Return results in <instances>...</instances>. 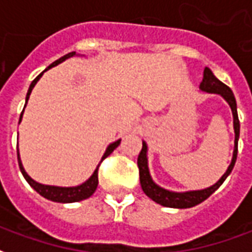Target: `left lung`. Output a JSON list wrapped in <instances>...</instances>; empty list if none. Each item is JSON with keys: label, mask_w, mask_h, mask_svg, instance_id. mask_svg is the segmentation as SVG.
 Returning <instances> with one entry per match:
<instances>
[{"label": "left lung", "mask_w": 252, "mask_h": 252, "mask_svg": "<svg viewBox=\"0 0 252 252\" xmlns=\"http://www.w3.org/2000/svg\"><path fill=\"white\" fill-rule=\"evenodd\" d=\"M201 90H204L206 93H216L220 94L222 98L227 101L231 109H232L233 115V129H235V150H233V157L232 162L229 164L228 170L224 173L220 180L217 181L216 184L208 189L202 190H194V191H185V193H175V191H170L163 188L158 186L151 178L150 171H148V164H147V144L143 142L142 151L137 157V167H139V175H140V185H142L143 191L146 193L153 201H155L159 205L167 206V208H191L201 204L202 201H205L209 195L216 191L222 182L225 181L228 175L231 174L235 162H236V157H238V140H239V133H240V124H239V117H238V109H236V99L233 95L232 90L228 88L225 83H222L221 81H219L213 72L211 71V68L205 67L204 70V78H202V82L200 85Z\"/></svg>", "instance_id": "obj_1"}]
</instances>
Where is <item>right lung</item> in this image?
<instances>
[{
    "mask_svg": "<svg viewBox=\"0 0 252 252\" xmlns=\"http://www.w3.org/2000/svg\"><path fill=\"white\" fill-rule=\"evenodd\" d=\"M75 55V52H68L67 55H64V57L59 58L58 61H55V62L52 63L51 66H48V68H51V67L57 66V64H59V63H62L63 61H66V59H68V58H71ZM48 68H46L44 71H47ZM43 71V72H44ZM43 72L41 74H39L37 77L32 81V83H31L30 89H28V93H27V98H25V105H27V102H28V98H30V94L31 92H32V89H33V86L36 85V82L40 79V77L43 75ZM24 105V108H25ZM23 113H24V109H23V112H21V115H20V120H19V124L20 121H21V117H23ZM121 140H117V142L112 143V144H109V147L106 148V151H105L104 157H102V160H104L106 157H109L110 154L113 153V150H115L119 144H120ZM17 159H19V166H20V170H21V173H23V175H24V178L27 180V182L30 184L33 189L39 193L40 195H43L44 198H47V200H51V201H55V202H77V201H81V200H85V198H89L90 195L93 194L94 191H95V189H97V185H98V167L99 164L97 166V169L94 170L93 175L89 178L86 182H83L82 185L79 186H74V188H59V186H50V185H41V184H37L36 181H33L32 178H31L30 175L25 173L24 167H23V164H21V160H20V155H19V150H17ZM101 160V162H102ZM99 162V163H101Z\"/></svg>",
    "mask_w": 252,
    "mask_h": 252,
    "instance_id": "right-lung-1",
    "label": "right lung"
}]
</instances>
